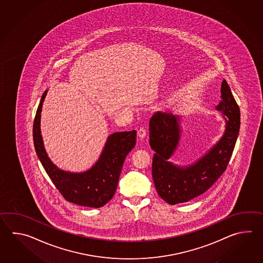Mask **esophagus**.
Masks as SVG:
<instances>
[{
	"mask_svg": "<svg viewBox=\"0 0 263 263\" xmlns=\"http://www.w3.org/2000/svg\"><path fill=\"white\" fill-rule=\"evenodd\" d=\"M137 134H138V136H139L140 140L144 139V138H145V134H146L145 128H144V127H141V128L138 129Z\"/></svg>",
	"mask_w": 263,
	"mask_h": 263,
	"instance_id": "1",
	"label": "esophagus"
}]
</instances>
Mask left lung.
Returning a JSON list of instances; mask_svg holds the SVG:
<instances>
[{
  "label": "left lung",
  "mask_w": 263,
  "mask_h": 263,
  "mask_svg": "<svg viewBox=\"0 0 263 263\" xmlns=\"http://www.w3.org/2000/svg\"><path fill=\"white\" fill-rule=\"evenodd\" d=\"M222 101L216 109L226 119L223 137L205 156L187 167L175 166L167 160L179 141V118L157 112L149 121V145L155 151L152 178L157 193L171 205L184 203L204 194L228 167L240 130V108L223 80Z\"/></svg>",
  "instance_id": "1"
}]
</instances>
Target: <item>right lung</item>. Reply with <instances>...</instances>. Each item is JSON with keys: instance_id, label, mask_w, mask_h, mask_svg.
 Returning <instances> with one entry per match:
<instances>
[{"instance_id": "obj_1", "label": "right lung", "mask_w": 263, "mask_h": 263, "mask_svg": "<svg viewBox=\"0 0 263 263\" xmlns=\"http://www.w3.org/2000/svg\"><path fill=\"white\" fill-rule=\"evenodd\" d=\"M46 95L47 91L40 100L33 127L34 148L45 171L67 201L84 207L104 206L115 195L125 158L135 146L136 130L110 135L99 161L88 171L80 174L63 171L47 155L40 134V114Z\"/></svg>"}]
</instances>
